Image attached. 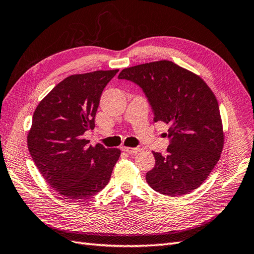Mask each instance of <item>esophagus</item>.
<instances>
[{
    "label": "esophagus",
    "instance_id": "34e87169",
    "mask_svg": "<svg viewBox=\"0 0 254 254\" xmlns=\"http://www.w3.org/2000/svg\"><path fill=\"white\" fill-rule=\"evenodd\" d=\"M122 151L127 152L128 154H136L138 153L139 151H141L140 148H131V147H122Z\"/></svg>",
    "mask_w": 254,
    "mask_h": 254
}]
</instances>
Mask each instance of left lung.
<instances>
[{
  "label": "left lung",
  "instance_id": "1",
  "mask_svg": "<svg viewBox=\"0 0 254 254\" xmlns=\"http://www.w3.org/2000/svg\"><path fill=\"white\" fill-rule=\"evenodd\" d=\"M139 85L154 121L169 126L167 154L153 152L148 184L159 193L179 197L198 188L219 161L224 135L219 105L199 75L169 61L123 69L118 76Z\"/></svg>",
  "mask_w": 254,
  "mask_h": 254
}]
</instances>
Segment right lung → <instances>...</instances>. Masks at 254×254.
<instances>
[{
    "instance_id": "1",
    "label": "right lung",
    "mask_w": 254,
    "mask_h": 254,
    "mask_svg": "<svg viewBox=\"0 0 254 254\" xmlns=\"http://www.w3.org/2000/svg\"><path fill=\"white\" fill-rule=\"evenodd\" d=\"M118 71L70 75L34 112L28 151L46 182L64 199H88L110 182L121 151L88 146L83 135L95 127L101 95Z\"/></svg>"
}]
</instances>
